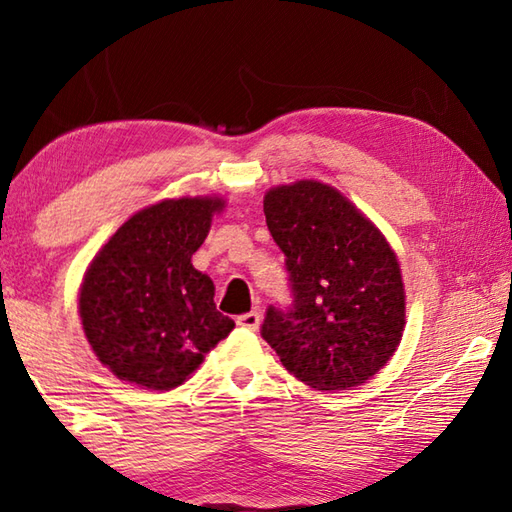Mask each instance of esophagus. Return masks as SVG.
Segmentation results:
<instances>
[{
    "instance_id": "esophagus-1",
    "label": "esophagus",
    "mask_w": 512,
    "mask_h": 512,
    "mask_svg": "<svg viewBox=\"0 0 512 512\" xmlns=\"http://www.w3.org/2000/svg\"><path fill=\"white\" fill-rule=\"evenodd\" d=\"M259 321H262V317H259L257 310L246 312V314H242V317H237L239 328H246V330H257L259 328Z\"/></svg>"
}]
</instances>
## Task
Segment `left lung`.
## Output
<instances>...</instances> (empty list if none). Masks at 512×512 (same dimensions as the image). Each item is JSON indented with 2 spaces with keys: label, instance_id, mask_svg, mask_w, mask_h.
Wrapping results in <instances>:
<instances>
[{
  "label": "left lung",
  "instance_id": "left-lung-1",
  "mask_svg": "<svg viewBox=\"0 0 512 512\" xmlns=\"http://www.w3.org/2000/svg\"><path fill=\"white\" fill-rule=\"evenodd\" d=\"M264 213L292 290L290 308L266 312V343L314 389L365 383L394 356L405 330L396 253L343 193L317 180L273 187Z\"/></svg>",
  "mask_w": 512,
  "mask_h": 512
}]
</instances>
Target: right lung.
Segmentation results:
<instances>
[{
    "label": "right lung",
    "instance_id": "1",
    "mask_svg": "<svg viewBox=\"0 0 512 512\" xmlns=\"http://www.w3.org/2000/svg\"><path fill=\"white\" fill-rule=\"evenodd\" d=\"M222 198L162 200L134 213L85 270L83 332L110 372L138 387L173 389L235 323L215 308V286L191 257Z\"/></svg>",
    "mask_w": 512,
    "mask_h": 512
}]
</instances>
